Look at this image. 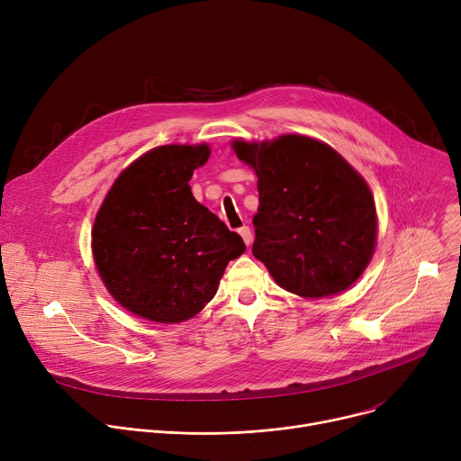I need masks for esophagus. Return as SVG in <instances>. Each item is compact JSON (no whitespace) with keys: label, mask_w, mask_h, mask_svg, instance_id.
Segmentation results:
<instances>
[{"label":"esophagus","mask_w":461,"mask_h":461,"mask_svg":"<svg viewBox=\"0 0 461 461\" xmlns=\"http://www.w3.org/2000/svg\"><path fill=\"white\" fill-rule=\"evenodd\" d=\"M238 232H240V236L243 238L245 245H250V243H252V230H250L247 225L240 227V229H238Z\"/></svg>","instance_id":"34e87169"}]
</instances>
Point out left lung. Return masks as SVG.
Segmentation results:
<instances>
[{
	"instance_id": "1",
	"label": "left lung",
	"mask_w": 461,
	"mask_h": 461,
	"mask_svg": "<svg viewBox=\"0 0 461 461\" xmlns=\"http://www.w3.org/2000/svg\"><path fill=\"white\" fill-rule=\"evenodd\" d=\"M232 149L258 176L254 258L280 287L303 298L348 289L365 273L377 240L375 201L361 174L305 135L240 139Z\"/></svg>"
}]
</instances>
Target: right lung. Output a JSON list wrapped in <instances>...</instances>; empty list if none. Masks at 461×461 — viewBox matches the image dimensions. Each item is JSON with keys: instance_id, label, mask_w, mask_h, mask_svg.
<instances>
[{"instance_id": "right-lung-1", "label": "right lung", "mask_w": 461, "mask_h": 461, "mask_svg": "<svg viewBox=\"0 0 461 461\" xmlns=\"http://www.w3.org/2000/svg\"><path fill=\"white\" fill-rule=\"evenodd\" d=\"M211 158L207 144L158 146L115 179L91 230L96 271L137 317L177 324L195 317L227 264L245 252L240 234L203 207L188 181Z\"/></svg>"}]
</instances>
